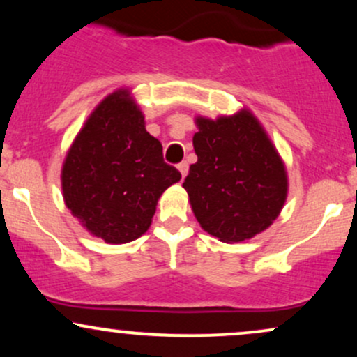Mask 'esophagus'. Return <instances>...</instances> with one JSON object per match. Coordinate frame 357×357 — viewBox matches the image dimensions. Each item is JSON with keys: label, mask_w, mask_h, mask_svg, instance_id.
<instances>
[{"label": "esophagus", "mask_w": 357, "mask_h": 357, "mask_svg": "<svg viewBox=\"0 0 357 357\" xmlns=\"http://www.w3.org/2000/svg\"><path fill=\"white\" fill-rule=\"evenodd\" d=\"M178 169H179V173H181V178L184 179V178H186L188 171H190V166H188V162H179Z\"/></svg>", "instance_id": "obj_1"}]
</instances>
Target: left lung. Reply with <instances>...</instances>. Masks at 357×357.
<instances>
[{
    "instance_id": "left-lung-1",
    "label": "left lung",
    "mask_w": 357,
    "mask_h": 357,
    "mask_svg": "<svg viewBox=\"0 0 357 357\" xmlns=\"http://www.w3.org/2000/svg\"><path fill=\"white\" fill-rule=\"evenodd\" d=\"M192 146L198 161L183 188L199 227L225 243L267 230L284 208V159L252 110L216 119L198 116Z\"/></svg>"
}]
</instances>
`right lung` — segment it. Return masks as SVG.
Wrapping results in <instances>:
<instances>
[{
	"label": "right lung",
	"instance_id": "1",
	"mask_svg": "<svg viewBox=\"0 0 357 357\" xmlns=\"http://www.w3.org/2000/svg\"><path fill=\"white\" fill-rule=\"evenodd\" d=\"M61 195L92 236L121 245L149 230L159 198L181 173L162 159L129 89L92 110L61 166Z\"/></svg>",
	"mask_w": 357,
	"mask_h": 357
}]
</instances>
